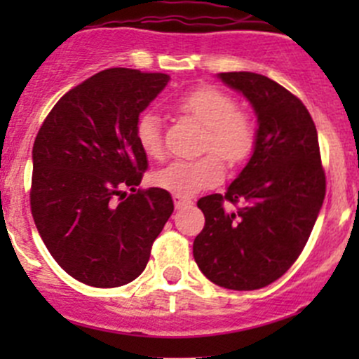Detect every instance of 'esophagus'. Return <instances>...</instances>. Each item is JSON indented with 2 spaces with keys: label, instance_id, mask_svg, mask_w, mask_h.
Wrapping results in <instances>:
<instances>
[{
  "label": "esophagus",
  "instance_id": "34e87169",
  "mask_svg": "<svg viewBox=\"0 0 359 359\" xmlns=\"http://www.w3.org/2000/svg\"><path fill=\"white\" fill-rule=\"evenodd\" d=\"M173 203H175V208L180 210V208H186V206L193 205L191 200H186V198H180V196H173Z\"/></svg>",
  "mask_w": 359,
  "mask_h": 359
}]
</instances>
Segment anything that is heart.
<instances>
[{"mask_svg": "<svg viewBox=\"0 0 359 359\" xmlns=\"http://www.w3.org/2000/svg\"><path fill=\"white\" fill-rule=\"evenodd\" d=\"M179 107L206 126L205 151H213L229 165H240L253 153L257 130L252 118L238 111L229 93L203 86L186 93ZM135 139L142 153L159 158L163 153L161 121L156 112H144L135 123ZM224 179V165L216 154L198 159H175L153 173V184L180 198H191L203 189L217 186Z\"/></svg>", "mask_w": 359, "mask_h": 359, "instance_id": "b5f03b06", "label": "heart"}]
</instances>
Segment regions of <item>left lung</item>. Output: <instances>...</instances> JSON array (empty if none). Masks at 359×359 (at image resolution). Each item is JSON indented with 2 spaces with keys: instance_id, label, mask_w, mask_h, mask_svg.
Masks as SVG:
<instances>
[{
  "instance_id": "8db88e82",
  "label": "left lung",
  "mask_w": 359,
  "mask_h": 359,
  "mask_svg": "<svg viewBox=\"0 0 359 359\" xmlns=\"http://www.w3.org/2000/svg\"><path fill=\"white\" fill-rule=\"evenodd\" d=\"M257 116L252 158L227 193L198 201L205 227L193 255L212 283L257 290L283 276L311 236L327 191L318 132L293 93L255 72H220ZM244 203L226 212L223 200Z\"/></svg>"
}]
</instances>
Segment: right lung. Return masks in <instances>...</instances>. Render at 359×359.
<instances>
[{"label": "right lung", "mask_w": 359, "mask_h": 359, "mask_svg": "<svg viewBox=\"0 0 359 359\" xmlns=\"http://www.w3.org/2000/svg\"><path fill=\"white\" fill-rule=\"evenodd\" d=\"M168 81L125 67L97 72L69 90L36 135L32 219L57 264L90 287L140 276L173 212L168 191L137 189L147 156L135 123Z\"/></svg>", "instance_id": "obj_1"}]
</instances>
